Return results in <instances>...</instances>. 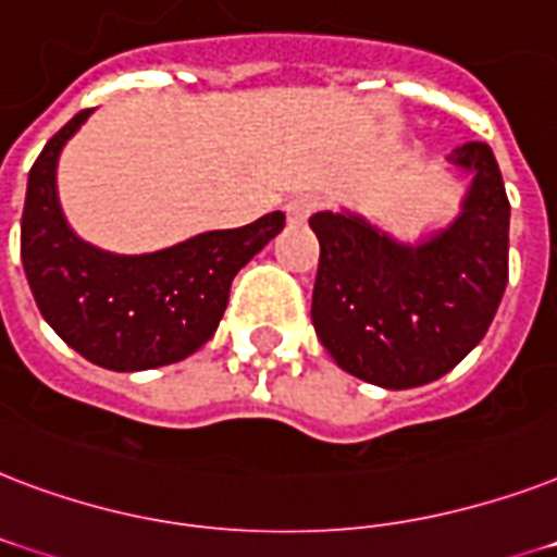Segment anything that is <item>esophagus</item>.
Returning a JSON list of instances; mask_svg holds the SVG:
<instances>
[{
  "label": "esophagus",
  "mask_w": 557,
  "mask_h": 557,
  "mask_svg": "<svg viewBox=\"0 0 557 557\" xmlns=\"http://www.w3.org/2000/svg\"><path fill=\"white\" fill-rule=\"evenodd\" d=\"M317 209H319L317 194H301V197H293V200L287 202V218H290L293 223H305V220H308Z\"/></svg>",
  "instance_id": "esophagus-1"
}]
</instances>
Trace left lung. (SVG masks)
<instances>
[{"label": "left lung", "mask_w": 557, "mask_h": 557, "mask_svg": "<svg viewBox=\"0 0 557 557\" xmlns=\"http://www.w3.org/2000/svg\"><path fill=\"white\" fill-rule=\"evenodd\" d=\"M450 162L471 171L462 214L404 247L351 211H319L310 319L339 369L383 389H412L462 363L488 331L508 284V197L485 141Z\"/></svg>", "instance_id": "8db88e82"}]
</instances>
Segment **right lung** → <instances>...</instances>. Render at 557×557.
<instances>
[{
  "label": "right lung",
  "mask_w": 557,
  "mask_h": 557,
  "mask_svg": "<svg viewBox=\"0 0 557 557\" xmlns=\"http://www.w3.org/2000/svg\"><path fill=\"white\" fill-rule=\"evenodd\" d=\"M89 113L63 124L28 174L20 235L25 278L42 319L89 363L113 372L176 363L214 337L232 278L284 230V214L202 232L150 256L89 247L66 226L54 185L60 148Z\"/></svg>",
  "instance_id": "obj_1"
}]
</instances>
